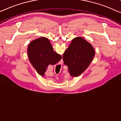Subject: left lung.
<instances>
[{"label":"left lung","instance_id":"obj_1","mask_svg":"<svg viewBox=\"0 0 121 121\" xmlns=\"http://www.w3.org/2000/svg\"><path fill=\"white\" fill-rule=\"evenodd\" d=\"M95 55L92 46L83 38L77 37L72 40L62 59L64 64L68 66L71 77H77L87 69Z\"/></svg>","mask_w":121,"mask_h":121}]
</instances>
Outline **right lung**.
<instances>
[{"label":"right lung","instance_id":"right-lung-1","mask_svg":"<svg viewBox=\"0 0 121 121\" xmlns=\"http://www.w3.org/2000/svg\"><path fill=\"white\" fill-rule=\"evenodd\" d=\"M29 60L39 74L44 76L48 65L60 61L61 56L53 50L49 39L44 37L31 41L27 49Z\"/></svg>","mask_w":121,"mask_h":121}]
</instances>
